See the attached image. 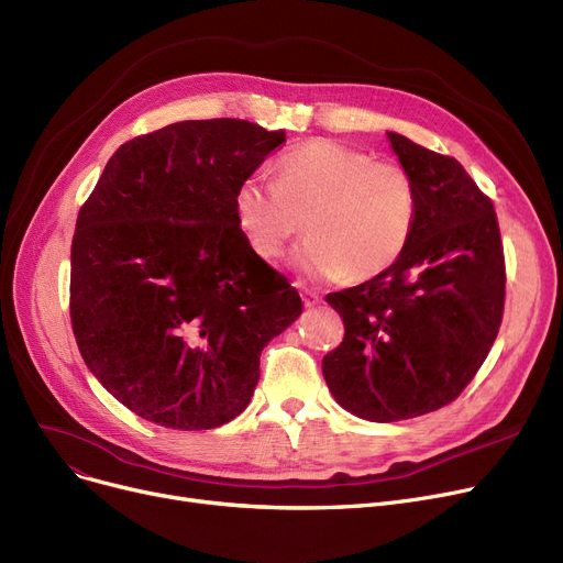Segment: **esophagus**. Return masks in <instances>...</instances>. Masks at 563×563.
Instances as JSON below:
<instances>
[{"mask_svg": "<svg viewBox=\"0 0 563 563\" xmlns=\"http://www.w3.org/2000/svg\"><path fill=\"white\" fill-rule=\"evenodd\" d=\"M301 299H303V306L306 308H314V306H319V294L317 291H310V289H303L301 291Z\"/></svg>", "mask_w": 563, "mask_h": 563, "instance_id": "1", "label": "esophagus"}]
</instances>
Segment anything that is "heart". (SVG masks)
Here are the masks:
<instances>
[{"label":"heart","mask_w":563,"mask_h":563,"mask_svg":"<svg viewBox=\"0 0 563 563\" xmlns=\"http://www.w3.org/2000/svg\"><path fill=\"white\" fill-rule=\"evenodd\" d=\"M234 219L266 260L310 232L291 262L319 280H369L404 255L418 214L410 175L363 147L314 139L278 159V180L249 175L234 189ZM307 221L303 222L302 219Z\"/></svg>","instance_id":"heart-1"}]
</instances>
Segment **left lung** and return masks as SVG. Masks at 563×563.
<instances>
[{
    "label": "left lung",
    "mask_w": 563,
    "mask_h": 563,
    "mask_svg": "<svg viewBox=\"0 0 563 563\" xmlns=\"http://www.w3.org/2000/svg\"><path fill=\"white\" fill-rule=\"evenodd\" d=\"M418 198L404 255L327 301L344 340L321 361L335 401L399 422L454 401L486 361L505 310V253L493 202L454 159L388 132Z\"/></svg>",
    "instance_id": "obj_1"
}]
</instances>
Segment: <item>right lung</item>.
I'll use <instances>...</instances> for the list:
<instances>
[{
	"mask_svg": "<svg viewBox=\"0 0 563 563\" xmlns=\"http://www.w3.org/2000/svg\"><path fill=\"white\" fill-rule=\"evenodd\" d=\"M285 141L249 121H183L123 143L77 217L70 319L86 367L139 418L234 420L260 353L301 297L244 240L234 189Z\"/></svg>",
	"mask_w": 563,
	"mask_h": 563,
	"instance_id": "right-lung-1",
	"label": "right lung"
}]
</instances>
